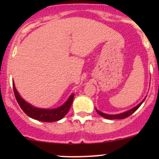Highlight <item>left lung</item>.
<instances>
[{
	"label": "left lung",
	"mask_w": 159,
	"mask_h": 159,
	"mask_svg": "<svg viewBox=\"0 0 159 159\" xmlns=\"http://www.w3.org/2000/svg\"><path fill=\"white\" fill-rule=\"evenodd\" d=\"M145 98L142 101V102H140V103L139 104V105H136L135 107L132 108L131 109H130L129 111H126L122 112V113L117 114V115H108V114H105V113H103V112L100 111L98 110L97 108H95V109H96V111H97L98 114H99L101 116L104 117V118H106V119H124V118H126L127 117H129L131 115H132V114L134 113V112L135 111L141 106V105H142V104L143 103L144 101H145Z\"/></svg>",
	"instance_id": "left-lung-1"
}]
</instances>
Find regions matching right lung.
I'll list each match as a JSON object with an SVG mask.
<instances>
[{"instance_id": "obj_1", "label": "right lung", "mask_w": 159, "mask_h": 159, "mask_svg": "<svg viewBox=\"0 0 159 159\" xmlns=\"http://www.w3.org/2000/svg\"><path fill=\"white\" fill-rule=\"evenodd\" d=\"M13 89H14L16 100L24 112L33 119L44 121V122H53L63 118L69 111L75 96V94H70L68 100L63 105L56 108H37L27 102L17 91L14 81H13Z\"/></svg>"}]
</instances>
